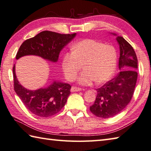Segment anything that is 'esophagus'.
<instances>
[{
  "label": "esophagus",
  "instance_id": "1",
  "mask_svg": "<svg viewBox=\"0 0 151 151\" xmlns=\"http://www.w3.org/2000/svg\"><path fill=\"white\" fill-rule=\"evenodd\" d=\"M81 88H78V87H76V86H72L71 89H70V91H81Z\"/></svg>",
  "mask_w": 151,
  "mask_h": 151
}]
</instances>
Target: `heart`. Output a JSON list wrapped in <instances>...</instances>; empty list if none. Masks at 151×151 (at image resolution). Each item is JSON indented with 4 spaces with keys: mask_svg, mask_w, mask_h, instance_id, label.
Masks as SVG:
<instances>
[{
    "mask_svg": "<svg viewBox=\"0 0 151 151\" xmlns=\"http://www.w3.org/2000/svg\"><path fill=\"white\" fill-rule=\"evenodd\" d=\"M117 60V50L113 45L87 38L75 44L72 52L65 53L61 65L66 78L73 81L83 65L84 70L79 76L78 82L90 86L95 81L99 84L108 82L116 70Z\"/></svg>",
    "mask_w": 151,
    "mask_h": 151,
    "instance_id": "1",
    "label": "heart"
}]
</instances>
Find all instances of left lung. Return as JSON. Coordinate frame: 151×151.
<instances>
[{
	"mask_svg": "<svg viewBox=\"0 0 151 151\" xmlns=\"http://www.w3.org/2000/svg\"><path fill=\"white\" fill-rule=\"evenodd\" d=\"M116 40L120 50L119 69L122 70L97 88L95 102L90 108L91 113L102 119L113 117L126 107L134 95L137 79L138 61L134 48L122 37Z\"/></svg>",
	"mask_w": 151,
	"mask_h": 151,
	"instance_id": "left-lung-1",
	"label": "left lung"
}]
</instances>
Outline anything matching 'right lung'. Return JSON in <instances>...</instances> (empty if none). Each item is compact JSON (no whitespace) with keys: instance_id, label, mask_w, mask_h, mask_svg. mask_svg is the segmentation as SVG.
<instances>
[{"instance_id":"add662e5","label":"right lung","mask_w":151,"mask_h":151,"mask_svg":"<svg viewBox=\"0 0 151 151\" xmlns=\"http://www.w3.org/2000/svg\"><path fill=\"white\" fill-rule=\"evenodd\" d=\"M76 33L60 34L44 31L25 40L19 47L16 59L27 55H35L57 62L61 50L75 37ZM14 88L25 107L32 114L49 117L60 112L67 102L71 86L54 81L46 88L32 91L23 88L17 80L13 67Z\"/></svg>"}]
</instances>
